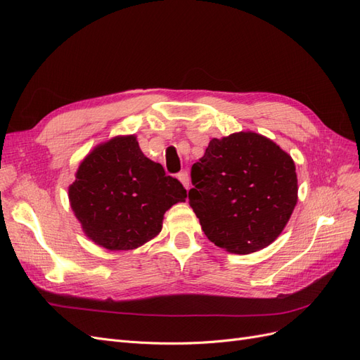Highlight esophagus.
<instances>
[{
	"instance_id": "obj_1",
	"label": "esophagus",
	"mask_w": 360,
	"mask_h": 360,
	"mask_svg": "<svg viewBox=\"0 0 360 360\" xmlns=\"http://www.w3.org/2000/svg\"><path fill=\"white\" fill-rule=\"evenodd\" d=\"M177 179L181 181V184L186 189H189V186H191V179H189V172L188 171H180L179 174H177Z\"/></svg>"
}]
</instances>
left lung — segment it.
<instances>
[{
  "mask_svg": "<svg viewBox=\"0 0 360 360\" xmlns=\"http://www.w3.org/2000/svg\"><path fill=\"white\" fill-rule=\"evenodd\" d=\"M191 177L189 204L204 234L231 254L275 242L297 202L291 156L255 132L213 138Z\"/></svg>",
  "mask_w": 360,
  "mask_h": 360,
  "instance_id": "obj_1",
  "label": "left lung"
}]
</instances>
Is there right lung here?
Here are the masks:
<instances>
[{
	"mask_svg": "<svg viewBox=\"0 0 360 360\" xmlns=\"http://www.w3.org/2000/svg\"><path fill=\"white\" fill-rule=\"evenodd\" d=\"M186 189L144 156L135 135L99 144L81 162L69 188L72 210L86 237L105 249H135L156 237L163 214Z\"/></svg>",
	"mask_w": 360,
	"mask_h": 360,
	"instance_id": "1",
	"label": "right lung"
}]
</instances>
